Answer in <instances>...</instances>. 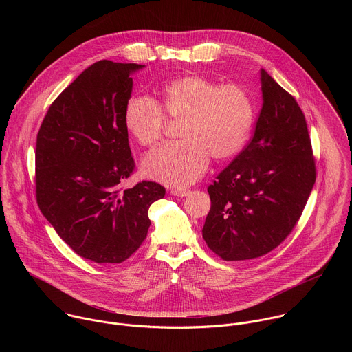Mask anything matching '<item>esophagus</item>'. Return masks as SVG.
I'll list each match as a JSON object with an SVG mask.
<instances>
[{"instance_id":"1","label":"esophagus","mask_w":352,"mask_h":352,"mask_svg":"<svg viewBox=\"0 0 352 352\" xmlns=\"http://www.w3.org/2000/svg\"><path fill=\"white\" fill-rule=\"evenodd\" d=\"M170 192H171L174 196H181V197L190 193V190H188V189H171Z\"/></svg>"}]
</instances>
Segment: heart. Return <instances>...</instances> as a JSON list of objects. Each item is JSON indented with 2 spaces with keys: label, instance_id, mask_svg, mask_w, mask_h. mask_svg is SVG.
Wrapping results in <instances>:
<instances>
[{
  "label": "heart",
  "instance_id": "heart-1",
  "mask_svg": "<svg viewBox=\"0 0 352 352\" xmlns=\"http://www.w3.org/2000/svg\"><path fill=\"white\" fill-rule=\"evenodd\" d=\"M166 117L182 121L178 129L182 140L147 155L142 171L147 178L181 188L205 174L210 157L226 162L241 152L254 128L255 107L239 85L186 75L164 87L160 104L152 97L133 96L124 111L128 132L144 147L162 140Z\"/></svg>",
  "mask_w": 352,
  "mask_h": 352
}]
</instances>
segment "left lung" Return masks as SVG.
Instances as JSON below:
<instances>
[{
    "mask_svg": "<svg viewBox=\"0 0 352 352\" xmlns=\"http://www.w3.org/2000/svg\"><path fill=\"white\" fill-rule=\"evenodd\" d=\"M255 133L209 185L212 206L202 235L223 261L261 258L277 248L302 214L316 181L305 116L265 69Z\"/></svg>",
    "mask_w": 352,
    "mask_h": 352,
    "instance_id": "8db88e82",
    "label": "left lung"
}]
</instances>
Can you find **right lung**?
Wrapping results in <instances>:
<instances>
[{"label":"right lung","instance_id":"add662e5","mask_svg":"<svg viewBox=\"0 0 352 352\" xmlns=\"http://www.w3.org/2000/svg\"><path fill=\"white\" fill-rule=\"evenodd\" d=\"M139 64L97 61L50 106L36 142V199L83 259L122 263L147 235L148 208L164 197L153 181L122 190L135 170L124 111Z\"/></svg>","mask_w":352,"mask_h":352}]
</instances>
